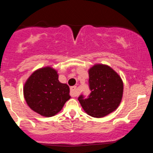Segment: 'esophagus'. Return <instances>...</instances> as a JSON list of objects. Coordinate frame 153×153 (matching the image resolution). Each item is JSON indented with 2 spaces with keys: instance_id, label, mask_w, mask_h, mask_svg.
<instances>
[{
  "instance_id": "34e87169",
  "label": "esophagus",
  "mask_w": 153,
  "mask_h": 153,
  "mask_svg": "<svg viewBox=\"0 0 153 153\" xmlns=\"http://www.w3.org/2000/svg\"><path fill=\"white\" fill-rule=\"evenodd\" d=\"M77 94H78V92H77L76 86H73V87L71 88V97H74L77 96Z\"/></svg>"
}]
</instances>
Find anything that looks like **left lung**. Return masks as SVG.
<instances>
[{
    "mask_svg": "<svg viewBox=\"0 0 153 153\" xmlns=\"http://www.w3.org/2000/svg\"><path fill=\"white\" fill-rule=\"evenodd\" d=\"M90 94L78 97L82 107L88 115L102 117L114 111L121 102L123 83L120 76L109 66L95 65L88 71Z\"/></svg>",
    "mask_w": 153,
    "mask_h": 153,
    "instance_id": "left-lung-1",
    "label": "left lung"
}]
</instances>
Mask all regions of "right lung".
Segmentation results:
<instances>
[{"instance_id": "obj_1", "label": "right lung", "mask_w": 153, "mask_h": 153, "mask_svg": "<svg viewBox=\"0 0 153 153\" xmlns=\"http://www.w3.org/2000/svg\"><path fill=\"white\" fill-rule=\"evenodd\" d=\"M58 78L56 71L51 67L39 69L29 77L24 95L32 110L45 117H52L61 111L71 98L70 88Z\"/></svg>"}]
</instances>
